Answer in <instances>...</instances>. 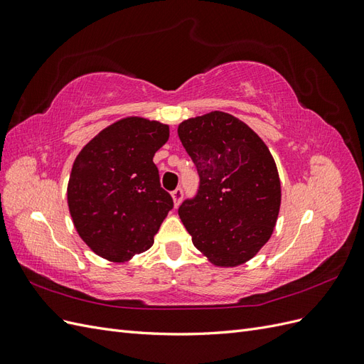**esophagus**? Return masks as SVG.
<instances>
[{"mask_svg": "<svg viewBox=\"0 0 364 364\" xmlns=\"http://www.w3.org/2000/svg\"><path fill=\"white\" fill-rule=\"evenodd\" d=\"M182 196H183V191L182 188H176L173 193H171V197H173V202H174V206L178 208L181 200H182Z\"/></svg>", "mask_w": 364, "mask_h": 364, "instance_id": "34e87169", "label": "esophagus"}]
</instances>
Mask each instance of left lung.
<instances>
[{
    "instance_id": "left-lung-1",
    "label": "left lung",
    "mask_w": 364,
    "mask_h": 364,
    "mask_svg": "<svg viewBox=\"0 0 364 364\" xmlns=\"http://www.w3.org/2000/svg\"><path fill=\"white\" fill-rule=\"evenodd\" d=\"M178 134L200 176L179 217L208 261L237 267L267 243L281 208V181L269 147L237 117L213 111L182 121Z\"/></svg>"
}]
</instances>
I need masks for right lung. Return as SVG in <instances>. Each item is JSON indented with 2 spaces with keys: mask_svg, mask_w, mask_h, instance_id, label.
I'll return each mask as SVG.
<instances>
[{
  "mask_svg": "<svg viewBox=\"0 0 364 364\" xmlns=\"http://www.w3.org/2000/svg\"><path fill=\"white\" fill-rule=\"evenodd\" d=\"M168 136V124L126 117L103 129L77 155L68 208L77 234L98 257L126 262L153 246L173 208L153 162Z\"/></svg>",
  "mask_w": 364,
  "mask_h": 364,
  "instance_id": "obj_1",
  "label": "right lung"
}]
</instances>
